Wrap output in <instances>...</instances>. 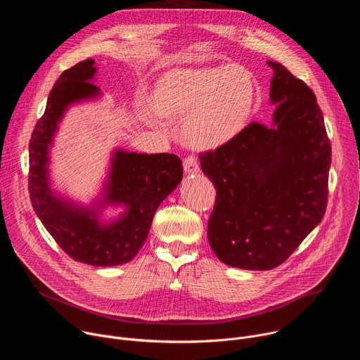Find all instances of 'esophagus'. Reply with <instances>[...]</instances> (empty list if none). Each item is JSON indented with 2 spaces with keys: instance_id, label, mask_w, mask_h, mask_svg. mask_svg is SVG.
Listing matches in <instances>:
<instances>
[{
  "instance_id": "obj_1",
  "label": "esophagus",
  "mask_w": 360,
  "mask_h": 360,
  "mask_svg": "<svg viewBox=\"0 0 360 360\" xmlns=\"http://www.w3.org/2000/svg\"><path fill=\"white\" fill-rule=\"evenodd\" d=\"M184 171L186 175H193V174L199 172V164L195 157L189 155L184 160Z\"/></svg>"
}]
</instances>
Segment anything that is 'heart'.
<instances>
[{
	"instance_id": "1",
	"label": "heart",
	"mask_w": 360,
	"mask_h": 360,
	"mask_svg": "<svg viewBox=\"0 0 360 360\" xmlns=\"http://www.w3.org/2000/svg\"><path fill=\"white\" fill-rule=\"evenodd\" d=\"M256 84L238 65L175 70L153 91V107H142L149 124L182 118V136L199 150L221 148L246 128L256 104Z\"/></svg>"
}]
</instances>
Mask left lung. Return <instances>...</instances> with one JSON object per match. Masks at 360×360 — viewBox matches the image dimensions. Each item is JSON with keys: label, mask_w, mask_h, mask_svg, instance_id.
Listing matches in <instances>:
<instances>
[{"label": "left lung", "mask_w": 360, "mask_h": 360, "mask_svg": "<svg viewBox=\"0 0 360 360\" xmlns=\"http://www.w3.org/2000/svg\"><path fill=\"white\" fill-rule=\"evenodd\" d=\"M271 125L249 124L232 142L199 153L217 188L208 240L228 266L268 271L285 262L322 221L332 148L315 94L279 63Z\"/></svg>", "instance_id": "1"}]
</instances>
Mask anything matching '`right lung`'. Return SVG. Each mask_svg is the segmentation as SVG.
I'll use <instances>...</instances> for the list:
<instances>
[{
    "label": "right lung",
    "instance_id": "add662e5",
    "mask_svg": "<svg viewBox=\"0 0 360 360\" xmlns=\"http://www.w3.org/2000/svg\"><path fill=\"white\" fill-rule=\"evenodd\" d=\"M94 60L64 71L49 92L42 118L30 141V196L32 208L61 249L77 262L117 266L134 259L146 240L153 215L182 181V161L174 153H138L115 148L98 196L81 203L51 182V148L67 111L102 96L92 84ZM108 207H122L104 219Z\"/></svg>",
    "mask_w": 360,
    "mask_h": 360
}]
</instances>
